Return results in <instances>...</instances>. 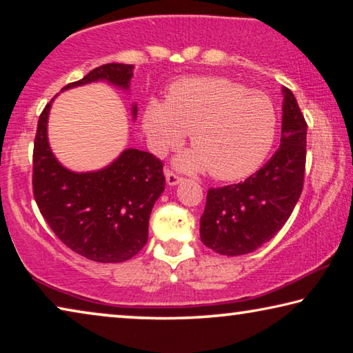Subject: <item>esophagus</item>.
<instances>
[{"label": "esophagus", "instance_id": "1", "mask_svg": "<svg viewBox=\"0 0 353 353\" xmlns=\"http://www.w3.org/2000/svg\"><path fill=\"white\" fill-rule=\"evenodd\" d=\"M165 176H166V183H168L170 187H174V185L181 183V182L183 181V179H182L181 176H177L176 172H172V171H170V170L165 171Z\"/></svg>", "mask_w": 353, "mask_h": 353}]
</instances>
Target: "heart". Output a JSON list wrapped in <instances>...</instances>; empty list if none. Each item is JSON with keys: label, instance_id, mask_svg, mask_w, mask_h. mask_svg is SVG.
Returning <instances> with one entry per match:
<instances>
[{"label": "heart", "instance_id": "1", "mask_svg": "<svg viewBox=\"0 0 353 353\" xmlns=\"http://www.w3.org/2000/svg\"><path fill=\"white\" fill-rule=\"evenodd\" d=\"M143 129L157 152L193 148L176 160L185 171H205L219 181L248 176L271 151L277 115L271 99L225 77H188L170 88L166 101L148 103Z\"/></svg>", "mask_w": 353, "mask_h": 353}]
</instances>
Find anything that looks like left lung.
I'll list each match as a JSON object with an SVG mask.
<instances>
[{
  "instance_id": "obj_1",
  "label": "left lung",
  "mask_w": 353,
  "mask_h": 353,
  "mask_svg": "<svg viewBox=\"0 0 353 353\" xmlns=\"http://www.w3.org/2000/svg\"><path fill=\"white\" fill-rule=\"evenodd\" d=\"M282 139L276 154L246 181L207 193L201 241L227 256L254 252L282 229L301 198L307 159V123L283 87Z\"/></svg>"
}]
</instances>
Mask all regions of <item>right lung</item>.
I'll return each mask as SVG.
<instances>
[{
	"instance_id": "1",
	"label": "right lung",
	"mask_w": 353,
	"mask_h": 353,
	"mask_svg": "<svg viewBox=\"0 0 353 353\" xmlns=\"http://www.w3.org/2000/svg\"><path fill=\"white\" fill-rule=\"evenodd\" d=\"M132 76L134 65L105 63L62 92L98 81L129 90ZM51 103L41 112L34 141L32 190L40 213L65 246L88 260L132 259L148 241L149 216L165 190L163 163L152 154L129 148L103 170H67L48 143Z\"/></svg>"
}]
</instances>
